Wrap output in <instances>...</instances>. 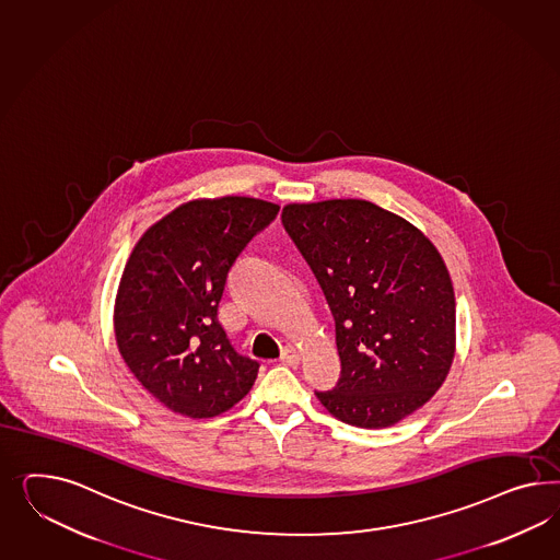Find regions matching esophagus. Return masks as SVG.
I'll return each instance as SVG.
<instances>
[{
    "mask_svg": "<svg viewBox=\"0 0 560 560\" xmlns=\"http://www.w3.org/2000/svg\"><path fill=\"white\" fill-rule=\"evenodd\" d=\"M280 362H282V364H288V366H296V364L301 362V352H299L296 348L288 346V348H284L282 355H280Z\"/></svg>",
    "mask_w": 560,
    "mask_h": 560,
    "instance_id": "1",
    "label": "esophagus"
}]
</instances>
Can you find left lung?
Returning <instances> with one entry per match:
<instances>
[{
    "mask_svg": "<svg viewBox=\"0 0 560 560\" xmlns=\"http://www.w3.org/2000/svg\"><path fill=\"white\" fill-rule=\"evenodd\" d=\"M282 223L336 319L341 378L315 393L343 423L381 430L432 399L456 353L446 261L416 224L360 200L290 202Z\"/></svg>",
    "mask_w": 560,
    "mask_h": 560,
    "instance_id": "1",
    "label": "left lung"
}]
</instances>
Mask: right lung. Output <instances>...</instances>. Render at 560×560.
Masks as SVG:
<instances>
[{"label": "right lung", "instance_id": "1", "mask_svg": "<svg viewBox=\"0 0 560 560\" xmlns=\"http://www.w3.org/2000/svg\"><path fill=\"white\" fill-rule=\"evenodd\" d=\"M280 207L249 196L194 198L151 224L128 256L114 301V336L144 390L177 416L217 417L256 383V360L219 323L226 278Z\"/></svg>", "mask_w": 560, "mask_h": 560}]
</instances>
